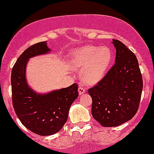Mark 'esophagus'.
I'll use <instances>...</instances> for the list:
<instances>
[{
    "label": "esophagus",
    "instance_id": "34e87169",
    "mask_svg": "<svg viewBox=\"0 0 154 154\" xmlns=\"http://www.w3.org/2000/svg\"><path fill=\"white\" fill-rule=\"evenodd\" d=\"M85 87H83L82 85H79V95H82V94L85 93Z\"/></svg>",
    "mask_w": 154,
    "mask_h": 154
}]
</instances>
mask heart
<instances>
[{
	"mask_svg": "<svg viewBox=\"0 0 154 154\" xmlns=\"http://www.w3.org/2000/svg\"><path fill=\"white\" fill-rule=\"evenodd\" d=\"M113 59V53L106 46L87 45L71 54V65L82 69V76L87 83L93 84L103 78Z\"/></svg>",
	"mask_w": 154,
	"mask_h": 154,
	"instance_id": "heart-1",
	"label": "heart"
}]
</instances>
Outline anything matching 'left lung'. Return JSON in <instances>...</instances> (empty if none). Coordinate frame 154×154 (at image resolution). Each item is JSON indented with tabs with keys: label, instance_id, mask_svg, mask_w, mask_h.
Returning a JSON list of instances; mask_svg holds the SVG:
<instances>
[{
	"label": "left lung",
	"instance_id": "left-lung-1",
	"mask_svg": "<svg viewBox=\"0 0 154 154\" xmlns=\"http://www.w3.org/2000/svg\"><path fill=\"white\" fill-rule=\"evenodd\" d=\"M115 64L100 81L88 91L92 99V114L105 127L117 126L135 116L140 106L143 78L134 53L119 40Z\"/></svg>",
	"mask_w": 154,
	"mask_h": 154
}]
</instances>
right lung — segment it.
I'll use <instances>...</instances> for the list:
<instances>
[{"mask_svg":"<svg viewBox=\"0 0 154 154\" xmlns=\"http://www.w3.org/2000/svg\"><path fill=\"white\" fill-rule=\"evenodd\" d=\"M50 51L45 42L28 48L17 58L11 72L12 103L18 119L30 131L40 136L58 133L68 119L71 105L79 96L78 85L45 95H39L28 87L25 69L28 58Z\"/></svg>","mask_w":154,"mask_h":154,"instance_id":"right-lung-1","label":"right lung"}]
</instances>
